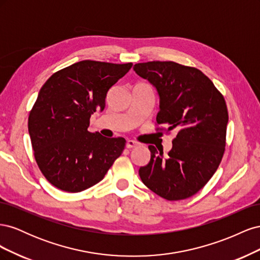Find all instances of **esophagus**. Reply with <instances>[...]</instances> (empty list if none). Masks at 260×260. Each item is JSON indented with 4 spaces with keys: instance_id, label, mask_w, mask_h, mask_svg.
<instances>
[{
    "instance_id": "34e87169",
    "label": "esophagus",
    "mask_w": 260,
    "mask_h": 260,
    "mask_svg": "<svg viewBox=\"0 0 260 260\" xmlns=\"http://www.w3.org/2000/svg\"><path fill=\"white\" fill-rule=\"evenodd\" d=\"M125 146H127L128 148H133V147L138 146V142H136V141H133V140H128L127 143H125Z\"/></svg>"
}]
</instances>
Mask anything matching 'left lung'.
<instances>
[{
  "instance_id": "8db88e82",
  "label": "left lung",
  "mask_w": 260,
  "mask_h": 260,
  "mask_svg": "<svg viewBox=\"0 0 260 260\" xmlns=\"http://www.w3.org/2000/svg\"><path fill=\"white\" fill-rule=\"evenodd\" d=\"M159 96L156 121L175 130L168 156L148 145L151 160L139 169L142 182L168 201L198 193L214 176L225 146L228 109L223 96L201 70L175 61L133 66Z\"/></svg>"
}]
</instances>
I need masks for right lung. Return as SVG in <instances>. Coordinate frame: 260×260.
<instances>
[{
    "label": "right lung",
    "instance_id": "obj_1",
    "mask_svg": "<svg viewBox=\"0 0 260 260\" xmlns=\"http://www.w3.org/2000/svg\"><path fill=\"white\" fill-rule=\"evenodd\" d=\"M132 67L81 60L52 75L31 109L28 130L43 176L61 191L77 193L99 183L119 157L123 138L90 132V117L105 108L108 90Z\"/></svg>",
    "mask_w": 260,
    "mask_h": 260
}]
</instances>
